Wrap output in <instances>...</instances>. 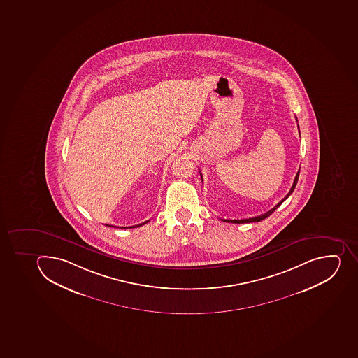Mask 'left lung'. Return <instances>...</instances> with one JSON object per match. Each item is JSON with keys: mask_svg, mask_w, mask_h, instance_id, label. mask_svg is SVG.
<instances>
[{"mask_svg": "<svg viewBox=\"0 0 358 358\" xmlns=\"http://www.w3.org/2000/svg\"><path fill=\"white\" fill-rule=\"evenodd\" d=\"M300 132V131H299ZM299 173H300V169H299L298 173H296V178H294V181H293L292 187H291V189H289V194L284 197L282 201H280L277 206H275L274 208H271V210H269V211L266 212L264 215H258V217H253V218H248V219H221V220L224 221V222H231V224H249V222H258V221L264 220V219L268 218L269 215L273 213V212L276 210L278 206L282 204V203L285 201L287 197H289L291 194L293 193V190H294V188H296V182H298L299 179ZM201 177H202V174H201Z\"/></svg>", "mask_w": 358, "mask_h": 358, "instance_id": "left-lung-1", "label": "left lung"}]
</instances>
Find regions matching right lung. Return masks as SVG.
<instances>
[{"instance_id": "right-lung-1", "label": "right lung", "mask_w": 358, "mask_h": 358, "mask_svg": "<svg viewBox=\"0 0 358 358\" xmlns=\"http://www.w3.org/2000/svg\"><path fill=\"white\" fill-rule=\"evenodd\" d=\"M147 222H148V221H146V222H143V224H137V226H132V227H139V226H143V224H147ZM110 227H112V226H110ZM132 227H130V228H132ZM122 228H124V229H125V227H122Z\"/></svg>"}]
</instances>
